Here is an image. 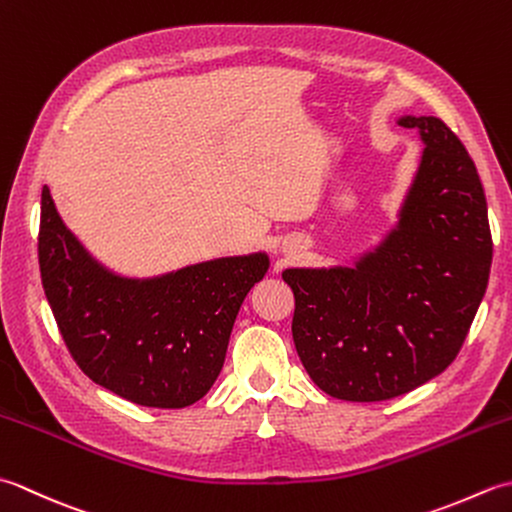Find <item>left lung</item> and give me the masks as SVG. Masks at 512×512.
<instances>
[{
    "label": "left lung",
    "mask_w": 512,
    "mask_h": 512,
    "mask_svg": "<svg viewBox=\"0 0 512 512\" xmlns=\"http://www.w3.org/2000/svg\"><path fill=\"white\" fill-rule=\"evenodd\" d=\"M400 125L427 147L396 231L356 268L284 273L301 363L341 400H387L444 372L491 273L486 195L469 151L436 116Z\"/></svg>",
    "instance_id": "1"
}]
</instances>
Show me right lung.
I'll use <instances>...</instances> for the list:
<instances>
[{
  "label": "right lung",
  "mask_w": 512,
  "mask_h": 512,
  "mask_svg": "<svg viewBox=\"0 0 512 512\" xmlns=\"http://www.w3.org/2000/svg\"><path fill=\"white\" fill-rule=\"evenodd\" d=\"M41 284L74 363L129 402L182 409L220 376L235 317L268 270L266 255L215 259L129 281L103 270L41 191Z\"/></svg>",
  "instance_id": "add662e5"
}]
</instances>
